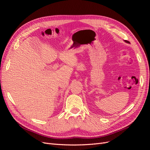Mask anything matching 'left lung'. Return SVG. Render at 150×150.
Wrapping results in <instances>:
<instances>
[{"mask_svg":"<svg viewBox=\"0 0 150 150\" xmlns=\"http://www.w3.org/2000/svg\"><path fill=\"white\" fill-rule=\"evenodd\" d=\"M125 41H126V42H128V43H129V41H128V40H125Z\"/></svg>","mask_w":150,"mask_h":150,"instance_id":"left-lung-1","label":"left lung"}]
</instances>
